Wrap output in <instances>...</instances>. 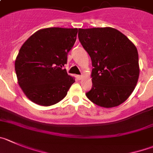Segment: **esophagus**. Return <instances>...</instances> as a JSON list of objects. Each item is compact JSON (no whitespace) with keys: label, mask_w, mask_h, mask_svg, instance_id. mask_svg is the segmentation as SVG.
I'll return each mask as SVG.
<instances>
[{"label":"esophagus","mask_w":153,"mask_h":153,"mask_svg":"<svg viewBox=\"0 0 153 153\" xmlns=\"http://www.w3.org/2000/svg\"><path fill=\"white\" fill-rule=\"evenodd\" d=\"M82 78V75H78L77 76V79H81Z\"/></svg>","instance_id":"obj_1"}]
</instances>
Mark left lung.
<instances>
[{
  "label": "left lung",
  "instance_id": "8db88e82",
  "mask_svg": "<svg viewBox=\"0 0 153 153\" xmlns=\"http://www.w3.org/2000/svg\"><path fill=\"white\" fill-rule=\"evenodd\" d=\"M78 38L93 67L88 99L100 107L113 108L125 102L137 86L138 52L134 43L111 27L79 29Z\"/></svg>",
  "mask_w": 153,
  "mask_h": 153
}]
</instances>
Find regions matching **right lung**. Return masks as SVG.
<instances>
[{
  "label": "right lung",
  "mask_w": 153,
  "mask_h": 153,
  "mask_svg": "<svg viewBox=\"0 0 153 153\" xmlns=\"http://www.w3.org/2000/svg\"><path fill=\"white\" fill-rule=\"evenodd\" d=\"M77 32L76 28H45L23 43L15 61V71L18 83L29 100L50 106L65 97L75 78L63 67Z\"/></svg>",
  "instance_id": "1"
}]
</instances>
